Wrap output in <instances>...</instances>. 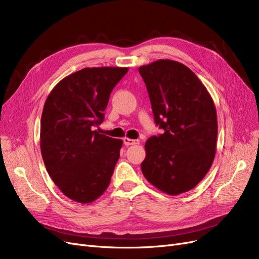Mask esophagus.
I'll return each instance as SVG.
<instances>
[{
	"label": "esophagus",
	"instance_id": "esophagus-1",
	"mask_svg": "<svg viewBox=\"0 0 259 259\" xmlns=\"http://www.w3.org/2000/svg\"><path fill=\"white\" fill-rule=\"evenodd\" d=\"M123 143L125 146H131V145H138L139 144V140H135V139H131L125 137L123 138Z\"/></svg>",
	"mask_w": 259,
	"mask_h": 259
}]
</instances>
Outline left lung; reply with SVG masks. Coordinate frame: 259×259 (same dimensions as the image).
Here are the masks:
<instances>
[{"label": "left lung", "instance_id": "obj_1", "mask_svg": "<svg viewBox=\"0 0 259 259\" xmlns=\"http://www.w3.org/2000/svg\"><path fill=\"white\" fill-rule=\"evenodd\" d=\"M154 122L164 133L149 138L143 174L162 192L189 191L205 177L214 161L217 114L206 88L178 61L160 59L139 67Z\"/></svg>", "mask_w": 259, "mask_h": 259}]
</instances>
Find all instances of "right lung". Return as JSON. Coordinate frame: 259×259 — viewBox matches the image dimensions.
<instances>
[{"label": "right lung", "mask_w": 259, "mask_h": 259, "mask_svg": "<svg viewBox=\"0 0 259 259\" xmlns=\"http://www.w3.org/2000/svg\"><path fill=\"white\" fill-rule=\"evenodd\" d=\"M128 68H84L64 77L50 93L41 117L40 146L46 170L61 192L86 204L110 184L121 139L94 131L114 86Z\"/></svg>", "instance_id": "obj_1"}]
</instances>
